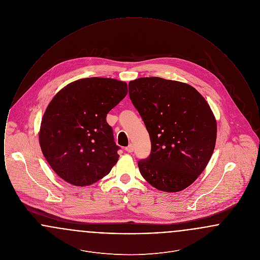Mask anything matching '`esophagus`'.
Wrapping results in <instances>:
<instances>
[{"instance_id": "obj_1", "label": "esophagus", "mask_w": 260, "mask_h": 260, "mask_svg": "<svg viewBox=\"0 0 260 260\" xmlns=\"http://www.w3.org/2000/svg\"><path fill=\"white\" fill-rule=\"evenodd\" d=\"M134 150H135V147H134V145H133V144H129L127 147H125V151H126V152H128V153L134 152Z\"/></svg>"}]
</instances>
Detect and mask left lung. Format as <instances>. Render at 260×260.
Returning <instances> with one entry per match:
<instances>
[{"label":"left lung","instance_id":"8db88e82","mask_svg":"<svg viewBox=\"0 0 260 260\" xmlns=\"http://www.w3.org/2000/svg\"><path fill=\"white\" fill-rule=\"evenodd\" d=\"M129 98L148 131L151 154L139 172L164 192H179L206 169L216 141V120L207 100L185 83L159 77L128 84Z\"/></svg>","mask_w":260,"mask_h":260}]
</instances>
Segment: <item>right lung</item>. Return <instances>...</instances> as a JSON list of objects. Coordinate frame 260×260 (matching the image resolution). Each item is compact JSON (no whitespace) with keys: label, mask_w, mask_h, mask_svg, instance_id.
Wrapping results in <instances>:
<instances>
[{"label":"right lung","mask_w":260,"mask_h":260,"mask_svg":"<svg viewBox=\"0 0 260 260\" xmlns=\"http://www.w3.org/2000/svg\"><path fill=\"white\" fill-rule=\"evenodd\" d=\"M126 93L125 82L93 77L70 83L51 99L39 141L46 160L63 180L90 185L111 172L120 147L106 116Z\"/></svg>","instance_id":"right-lung-1"}]
</instances>
